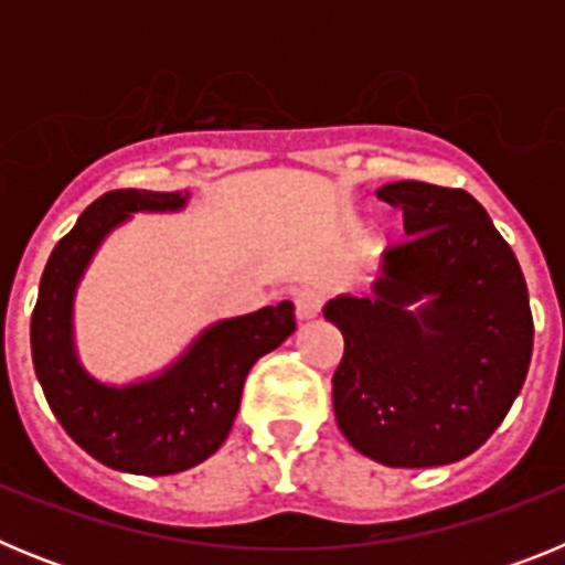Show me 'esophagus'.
Listing matches in <instances>:
<instances>
[{"label":"esophagus","instance_id":"esophagus-1","mask_svg":"<svg viewBox=\"0 0 565 565\" xmlns=\"http://www.w3.org/2000/svg\"><path fill=\"white\" fill-rule=\"evenodd\" d=\"M322 302H326L322 291H317V288H299V291L294 294V311H297L299 322L317 317Z\"/></svg>","mask_w":565,"mask_h":565}]
</instances>
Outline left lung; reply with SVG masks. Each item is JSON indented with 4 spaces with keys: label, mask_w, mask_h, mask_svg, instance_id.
I'll list each match as a JSON object with an SVG mask.
<instances>
[{
    "label": "left lung",
    "mask_w": 565,
    "mask_h": 565,
    "mask_svg": "<svg viewBox=\"0 0 565 565\" xmlns=\"http://www.w3.org/2000/svg\"><path fill=\"white\" fill-rule=\"evenodd\" d=\"M376 198L404 212L371 294L322 313L342 331L333 413L384 467H441L476 452L521 393L532 311L515 252L463 189L396 181Z\"/></svg>",
    "instance_id": "left-lung-1"
}]
</instances>
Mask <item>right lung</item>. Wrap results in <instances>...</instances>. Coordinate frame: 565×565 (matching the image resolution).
Listing matches in <instances>:
<instances>
[{
    "label": "right lung",
    "mask_w": 565,
    "mask_h": 565,
    "mask_svg": "<svg viewBox=\"0 0 565 565\" xmlns=\"http://www.w3.org/2000/svg\"><path fill=\"white\" fill-rule=\"evenodd\" d=\"M186 203L189 192L102 194L50 254L30 317L33 367L53 416L84 452L132 476H172L221 450L252 364L297 328L294 306L282 299L214 322L169 367L141 382L107 384L84 367L73 339V302L93 254L135 212H181Z\"/></svg>",
    "instance_id": "obj_1"
}]
</instances>
